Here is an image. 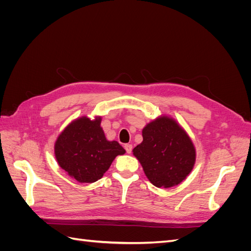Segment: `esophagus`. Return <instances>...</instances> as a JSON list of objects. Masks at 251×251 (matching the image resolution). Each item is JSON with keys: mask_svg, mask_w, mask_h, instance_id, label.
Listing matches in <instances>:
<instances>
[{"mask_svg": "<svg viewBox=\"0 0 251 251\" xmlns=\"http://www.w3.org/2000/svg\"><path fill=\"white\" fill-rule=\"evenodd\" d=\"M125 149H126V153H127V154H131V153H132V149H133L132 144H130V143H126V144H125Z\"/></svg>", "mask_w": 251, "mask_h": 251, "instance_id": "obj_1", "label": "esophagus"}]
</instances>
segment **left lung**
Instances as JSON below:
<instances>
[{
  "label": "left lung",
  "mask_w": 251,
  "mask_h": 251,
  "mask_svg": "<svg viewBox=\"0 0 251 251\" xmlns=\"http://www.w3.org/2000/svg\"><path fill=\"white\" fill-rule=\"evenodd\" d=\"M142 137L133 154L151 184L164 188L178 185L192 172L196 150L176 120L168 116L156 118L143 127Z\"/></svg>",
  "instance_id": "obj_1"
}]
</instances>
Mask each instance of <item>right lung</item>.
I'll use <instances>...</instances> for the list:
<instances>
[{"mask_svg": "<svg viewBox=\"0 0 251 251\" xmlns=\"http://www.w3.org/2000/svg\"><path fill=\"white\" fill-rule=\"evenodd\" d=\"M100 123V116L94 120L87 116L75 119L59 134L54 144L57 163L80 183L100 179L115 157L126 153L117 141L107 140Z\"/></svg>", "mask_w": 251, "mask_h": 251, "instance_id": "right-lung-1", "label": "right lung"}]
</instances>
